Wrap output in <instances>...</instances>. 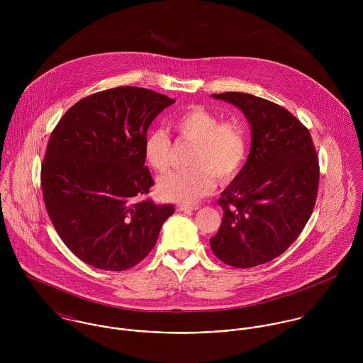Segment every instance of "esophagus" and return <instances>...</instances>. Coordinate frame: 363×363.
Returning a JSON list of instances; mask_svg holds the SVG:
<instances>
[{
  "label": "esophagus",
  "instance_id": "1",
  "mask_svg": "<svg viewBox=\"0 0 363 363\" xmlns=\"http://www.w3.org/2000/svg\"><path fill=\"white\" fill-rule=\"evenodd\" d=\"M199 206H186V204H179L176 206L177 211H183V212H189V211H197Z\"/></svg>",
  "mask_w": 363,
  "mask_h": 363
}]
</instances>
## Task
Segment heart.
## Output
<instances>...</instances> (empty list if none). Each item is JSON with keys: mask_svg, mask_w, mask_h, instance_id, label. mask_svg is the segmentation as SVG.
I'll return each instance as SVG.
<instances>
[{"mask_svg": "<svg viewBox=\"0 0 363 363\" xmlns=\"http://www.w3.org/2000/svg\"><path fill=\"white\" fill-rule=\"evenodd\" d=\"M172 127L184 141L196 144L187 172H170L159 180L163 199L190 204L207 196L219 183H228L238 176L249 154L246 125L236 118L222 120L207 107L194 104L172 120ZM173 143L164 130H152L144 143L147 163L159 173L169 169Z\"/></svg>", "mask_w": 363, "mask_h": 363, "instance_id": "obj_1", "label": "heart"}]
</instances>
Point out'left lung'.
<instances>
[{
	"label": "left lung",
	"mask_w": 363,
	"mask_h": 363,
	"mask_svg": "<svg viewBox=\"0 0 363 363\" xmlns=\"http://www.w3.org/2000/svg\"><path fill=\"white\" fill-rule=\"evenodd\" d=\"M252 125L246 164L218 200L222 223L213 255L236 268L281 256L301 235L317 199L320 167L309 130L285 107L242 92L213 94Z\"/></svg>",
	"instance_id": "left-lung-1"
}]
</instances>
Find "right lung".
Here are the masks:
<instances>
[{
    "instance_id": "add662e5",
    "label": "right lung",
    "mask_w": 363,
    "mask_h": 363,
    "mask_svg": "<svg viewBox=\"0 0 363 363\" xmlns=\"http://www.w3.org/2000/svg\"><path fill=\"white\" fill-rule=\"evenodd\" d=\"M166 95L118 86L71 106L54 127L40 180L52 226L84 262L124 271L155 247L173 206L141 201L155 184L144 143Z\"/></svg>"
}]
</instances>
